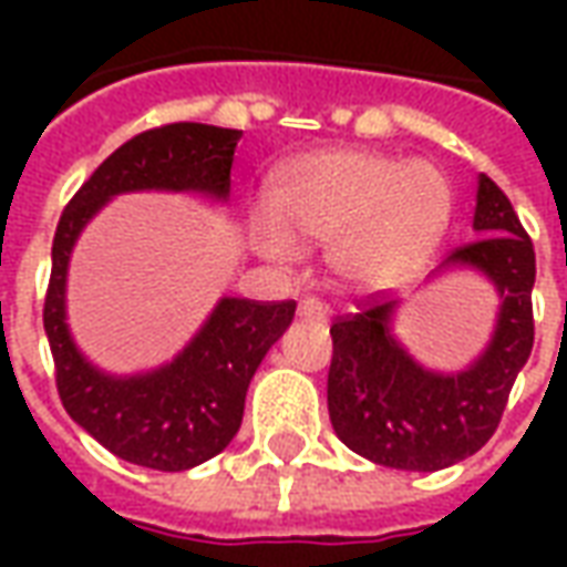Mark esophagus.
<instances>
[{
    "instance_id": "obj_1",
    "label": "esophagus",
    "mask_w": 567,
    "mask_h": 567,
    "mask_svg": "<svg viewBox=\"0 0 567 567\" xmlns=\"http://www.w3.org/2000/svg\"><path fill=\"white\" fill-rule=\"evenodd\" d=\"M297 316H303V319H324L328 309L321 307V300H316V297H303L300 307H297Z\"/></svg>"
}]
</instances>
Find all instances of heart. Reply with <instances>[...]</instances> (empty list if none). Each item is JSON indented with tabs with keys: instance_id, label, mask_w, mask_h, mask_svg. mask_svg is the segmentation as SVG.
Returning <instances> with one entry per match:
<instances>
[{
	"instance_id": "1",
	"label": "heart",
	"mask_w": 567,
	"mask_h": 567,
	"mask_svg": "<svg viewBox=\"0 0 567 567\" xmlns=\"http://www.w3.org/2000/svg\"><path fill=\"white\" fill-rule=\"evenodd\" d=\"M272 215L251 221L264 258L295 246H333V270L373 288L404 279L431 255L450 218V185L431 163L333 148L288 163L272 185Z\"/></svg>"
}]
</instances>
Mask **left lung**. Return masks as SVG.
I'll return each instance as SVG.
<instances>
[{"instance_id":"left-lung-1","label":"left lung","mask_w":567,"mask_h":567,"mask_svg":"<svg viewBox=\"0 0 567 567\" xmlns=\"http://www.w3.org/2000/svg\"><path fill=\"white\" fill-rule=\"evenodd\" d=\"M476 243L431 272L474 270L495 285L498 316L486 349L462 370H431L394 337L398 300H368L331 324L328 413L337 437L368 462L398 471H443L483 450L535 343V248L488 175L476 178Z\"/></svg>"}]
</instances>
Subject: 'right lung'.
<instances>
[{"label":"right lung","mask_w":567,"mask_h":567,"mask_svg":"<svg viewBox=\"0 0 567 567\" xmlns=\"http://www.w3.org/2000/svg\"><path fill=\"white\" fill-rule=\"evenodd\" d=\"M243 130L166 124L109 154L60 215L44 297V333L66 413L117 458L151 471L209 462L243 425L248 382L295 319V300L260 303L221 297L190 343L161 368L117 377L84 355L66 321L72 248L109 199L133 190L199 194L227 203Z\"/></svg>","instance_id":"1"}]
</instances>
